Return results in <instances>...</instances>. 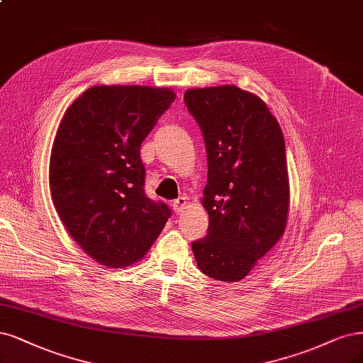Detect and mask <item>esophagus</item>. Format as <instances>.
Masks as SVG:
<instances>
[{"mask_svg":"<svg viewBox=\"0 0 363 363\" xmlns=\"http://www.w3.org/2000/svg\"><path fill=\"white\" fill-rule=\"evenodd\" d=\"M186 206H187V198L186 196H179L176 201H172V208L177 215L182 213V211L186 208Z\"/></svg>","mask_w":363,"mask_h":363,"instance_id":"obj_1","label":"esophagus"}]
</instances>
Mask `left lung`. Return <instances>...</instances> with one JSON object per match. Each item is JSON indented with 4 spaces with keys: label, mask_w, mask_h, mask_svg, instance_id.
<instances>
[{
    "label": "left lung",
    "mask_w": 363,
    "mask_h": 363,
    "mask_svg": "<svg viewBox=\"0 0 363 363\" xmlns=\"http://www.w3.org/2000/svg\"><path fill=\"white\" fill-rule=\"evenodd\" d=\"M184 104L201 128L208 234L192 243L207 277L237 282L284 235L290 207L285 143L261 97L235 85L191 89Z\"/></svg>",
    "instance_id": "left-lung-1"
}]
</instances>
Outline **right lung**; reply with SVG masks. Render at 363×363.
I'll use <instances>...</instances> for the list:
<instances>
[{
	"label": "right lung",
	"instance_id": "right-lung-1",
	"mask_svg": "<svg viewBox=\"0 0 363 363\" xmlns=\"http://www.w3.org/2000/svg\"><path fill=\"white\" fill-rule=\"evenodd\" d=\"M176 101L171 89L96 85L66 109L49 160V187L72 239L99 264L140 261L171 210L144 194L140 148Z\"/></svg>",
	"mask_w": 363,
	"mask_h": 363
}]
</instances>
